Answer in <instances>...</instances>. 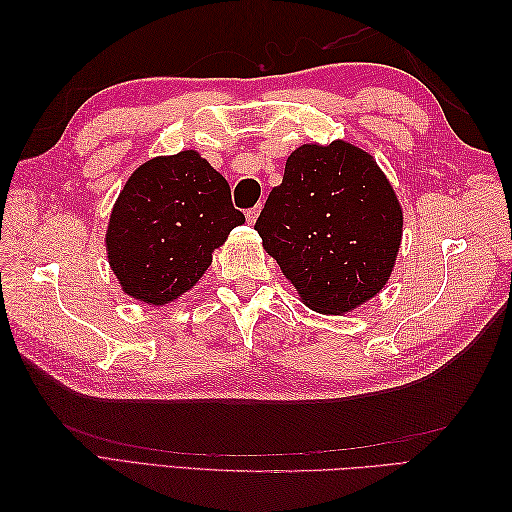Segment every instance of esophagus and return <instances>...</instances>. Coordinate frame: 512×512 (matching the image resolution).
<instances>
[{
	"mask_svg": "<svg viewBox=\"0 0 512 512\" xmlns=\"http://www.w3.org/2000/svg\"><path fill=\"white\" fill-rule=\"evenodd\" d=\"M259 211H262V206H253V209H248V211H246V222H248V224H255Z\"/></svg>",
	"mask_w": 512,
	"mask_h": 512,
	"instance_id": "esophagus-1",
	"label": "esophagus"
}]
</instances>
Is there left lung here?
Listing matches in <instances>:
<instances>
[{"instance_id":"1","label":"left lung","mask_w":512,"mask_h":512,"mask_svg":"<svg viewBox=\"0 0 512 512\" xmlns=\"http://www.w3.org/2000/svg\"><path fill=\"white\" fill-rule=\"evenodd\" d=\"M255 231L310 310L345 314L385 288L402 209L367 151L345 140L310 143L288 156Z\"/></svg>"}]
</instances>
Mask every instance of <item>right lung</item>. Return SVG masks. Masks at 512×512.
<instances>
[{"instance_id": "add662e5", "label": "right lung", "mask_w": 512, "mask_h": 512, "mask_svg": "<svg viewBox=\"0 0 512 512\" xmlns=\"http://www.w3.org/2000/svg\"><path fill=\"white\" fill-rule=\"evenodd\" d=\"M244 213L231 187L198 151L140 165L118 195L107 224V259L123 292L165 306L198 284Z\"/></svg>"}]
</instances>
